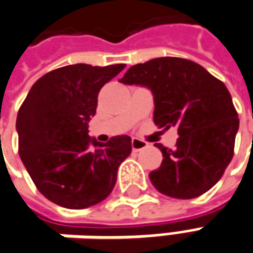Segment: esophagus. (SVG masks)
<instances>
[{
  "instance_id": "34e87169",
  "label": "esophagus",
  "mask_w": 253,
  "mask_h": 253,
  "mask_svg": "<svg viewBox=\"0 0 253 253\" xmlns=\"http://www.w3.org/2000/svg\"><path fill=\"white\" fill-rule=\"evenodd\" d=\"M147 145H148L147 141H143V140H138V138H133L131 140V148H133V151H140V150L145 148Z\"/></svg>"
}]
</instances>
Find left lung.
Returning <instances> with one entry per match:
<instances>
[{
    "mask_svg": "<svg viewBox=\"0 0 253 253\" xmlns=\"http://www.w3.org/2000/svg\"><path fill=\"white\" fill-rule=\"evenodd\" d=\"M141 85L154 95V123L178 128L176 148L155 144L164 160L150 180L158 192L193 199L220 180L232 160L238 113L227 86L186 58L160 57L127 70L119 81Z\"/></svg>",
    "mask_w": 253,
    "mask_h": 253,
    "instance_id": "left-lung-1",
    "label": "left lung"
}]
</instances>
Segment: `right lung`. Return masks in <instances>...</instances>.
<instances>
[{
  "instance_id": "1",
  "label": "right lung",
  "mask_w": 253,
  "mask_h": 253,
  "mask_svg": "<svg viewBox=\"0 0 253 253\" xmlns=\"http://www.w3.org/2000/svg\"><path fill=\"white\" fill-rule=\"evenodd\" d=\"M125 64H74L33 84L18 112L19 155L43 196L66 209H86L109 196L119 165L131 153L128 135L106 144L88 135L100 88Z\"/></svg>"
}]
</instances>
